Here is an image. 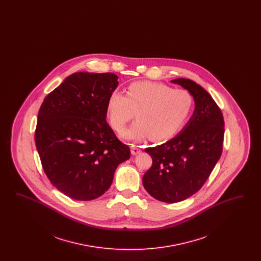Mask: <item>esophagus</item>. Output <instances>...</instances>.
Listing matches in <instances>:
<instances>
[{
	"mask_svg": "<svg viewBox=\"0 0 261 261\" xmlns=\"http://www.w3.org/2000/svg\"><path fill=\"white\" fill-rule=\"evenodd\" d=\"M142 151V149L140 147H138V146H132L131 147V153L133 154V155H136L138 153H140Z\"/></svg>",
	"mask_w": 261,
	"mask_h": 261,
	"instance_id": "obj_1",
	"label": "esophagus"
}]
</instances>
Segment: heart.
I'll return each instance as SVG.
<instances>
[{"mask_svg": "<svg viewBox=\"0 0 261 261\" xmlns=\"http://www.w3.org/2000/svg\"><path fill=\"white\" fill-rule=\"evenodd\" d=\"M193 105V97L186 90L140 81L129 85L126 96L118 91L112 92L107 114L112 129L119 132L136 113L138 120L121 133L123 139L141 141L150 136L163 141L172 138L184 126Z\"/></svg>", "mask_w": 261, "mask_h": 261, "instance_id": "heart-1", "label": "heart"}]
</instances>
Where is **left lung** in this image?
<instances>
[{"label":"left lung","instance_id":"8db88e82","mask_svg":"<svg viewBox=\"0 0 261 261\" xmlns=\"http://www.w3.org/2000/svg\"><path fill=\"white\" fill-rule=\"evenodd\" d=\"M171 82L189 91L195 111L177 136L145 149L152 164L143 177L149 195L168 203L188 199L203 186L221 156L224 139L223 114L211 95L190 79Z\"/></svg>","mask_w":261,"mask_h":261}]
</instances>
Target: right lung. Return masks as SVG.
Here are the masks:
<instances>
[{"mask_svg":"<svg viewBox=\"0 0 261 261\" xmlns=\"http://www.w3.org/2000/svg\"><path fill=\"white\" fill-rule=\"evenodd\" d=\"M113 73L76 72L45 98L35 143L50 183L65 196L92 200L112 185L130 149L108 124L107 103L118 86Z\"/></svg>","mask_w":261,"mask_h":261,"instance_id":"right-lung-1","label":"right lung"}]
</instances>
